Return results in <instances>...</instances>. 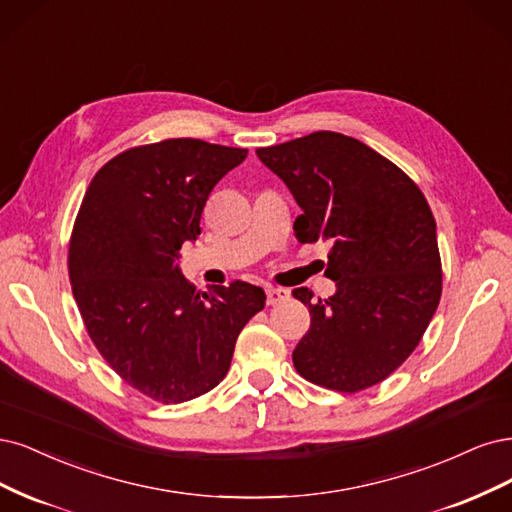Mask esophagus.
Masks as SVG:
<instances>
[{"label": "esophagus", "mask_w": 512, "mask_h": 512, "mask_svg": "<svg viewBox=\"0 0 512 512\" xmlns=\"http://www.w3.org/2000/svg\"><path fill=\"white\" fill-rule=\"evenodd\" d=\"M289 298V291L287 289H280V287H268L266 289V302L268 306H274L278 302H283Z\"/></svg>", "instance_id": "esophagus-1"}]
</instances>
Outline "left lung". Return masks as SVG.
Masks as SVG:
<instances>
[{
    "instance_id": "obj_1",
    "label": "left lung",
    "mask_w": 512,
    "mask_h": 512,
    "mask_svg": "<svg viewBox=\"0 0 512 512\" xmlns=\"http://www.w3.org/2000/svg\"><path fill=\"white\" fill-rule=\"evenodd\" d=\"M257 157L302 208L295 238L332 244V298L312 302V291L293 289L310 312L295 370L342 393L385 381L417 349L442 293L425 195L395 163L336 131L257 148Z\"/></svg>"
}]
</instances>
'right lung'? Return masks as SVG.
Returning <instances> with one entry per match:
<instances>
[{
    "mask_svg": "<svg viewBox=\"0 0 512 512\" xmlns=\"http://www.w3.org/2000/svg\"><path fill=\"white\" fill-rule=\"evenodd\" d=\"M246 153L195 138L136 146L82 197L68 257L80 317L108 366L155 402L217 387L242 327L266 306L261 287L234 280L202 293L178 268L210 191Z\"/></svg>",
    "mask_w": 512,
    "mask_h": 512,
    "instance_id": "1",
    "label": "right lung"
}]
</instances>
